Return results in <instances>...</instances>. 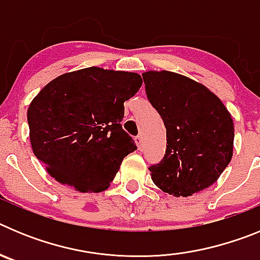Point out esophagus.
Segmentation results:
<instances>
[{
	"mask_svg": "<svg viewBox=\"0 0 260 260\" xmlns=\"http://www.w3.org/2000/svg\"><path fill=\"white\" fill-rule=\"evenodd\" d=\"M135 143H137L138 148L142 150V148H143V137H142V135H138V137L135 138Z\"/></svg>",
	"mask_w": 260,
	"mask_h": 260,
	"instance_id": "34e87169",
	"label": "esophagus"
}]
</instances>
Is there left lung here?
<instances>
[{"mask_svg": "<svg viewBox=\"0 0 260 260\" xmlns=\"http://www.w3.org/2000/svg\"><path fill=\"white\" fill-rule=\"evenodd\" d=\"M147 98L164 121L167 150L150 167L153 183L173 197L210 187L233 156L234 123L206 86L172 71L143 73Z\"/></svg>", "mask_w": 260, "mask_h": 260, "instance_id": "obj_1", "label": "left lung"}]
</instances>
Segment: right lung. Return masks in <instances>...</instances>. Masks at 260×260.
<instances>
[{"label":"right lung","mask_w":260,"mask_h":260,"mask_svg":"<svg viewBox=\"0 0 260 260\" xmlns=\"http://www.w3.org/2000/svg\"><path fill=\"white\" fill-rule=\"evenodd\" d=\"M137 73L86 68L50 80L27 110L36 157L62 185L107 190L123 157L137 150L121 126L123 103L139 91Z\"/></svg>","instance_id":"add662e5"}]
</instances>
